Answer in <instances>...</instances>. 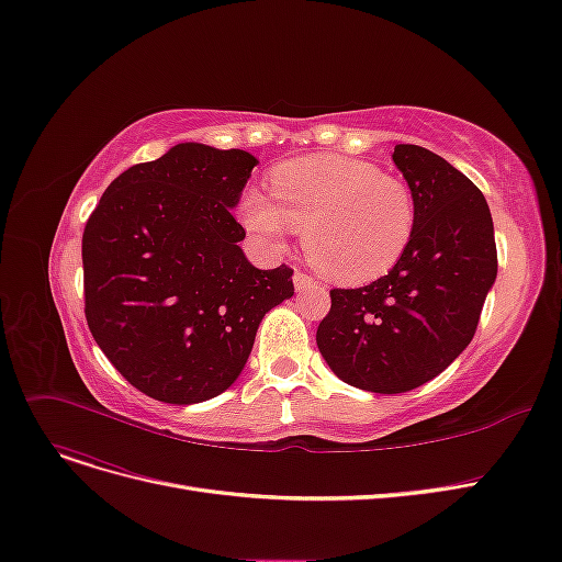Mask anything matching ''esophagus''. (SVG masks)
<instances>
[{"instance_id": "34e87169", "label": "esophagus", "mask_w": 562, "mask_h": 562, "mask_svg": "<svg viewBox=\"0 0 562 562\" xmlns=\"http://www.w3.org/2000/svg\"><path fill=\"white\" fill-rule=\"evenodd\" d=\"M293 281H295V288H297V290H304V288H312V285H316V279H314L312 274H306V272H295Z\"/></svg>"}]
</instances>
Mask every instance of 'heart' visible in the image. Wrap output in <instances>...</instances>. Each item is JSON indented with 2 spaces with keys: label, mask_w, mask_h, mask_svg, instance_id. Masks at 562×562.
Wrapping results in <instances>:
<instances>
[{
  "label": "heart",
  "mask_w": 562,
  "mask_h": 562,
  "mask_svg": "<svg viewBox=\"0 0 562 562\" xmlns=\"http://www.w3.org/2000/svg\"><path fill=\"white\" fill-rule=\"evenodd\" d=\"M274 202L248 192L244 227L272 250L304 232L306 258L337 283L374 281L400 262L416 229L414 192L376 165L316 156L290 160L269 173Z\"/></svg>",
  "instance_id": "1"
}]
</instances>
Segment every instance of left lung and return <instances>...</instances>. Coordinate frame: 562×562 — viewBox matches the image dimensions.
Wrapping results in <instances>:
<instances>
[{"mask_svg": "<svg viewBox=\"0 0 562 562\" xmlns=\"http://www.w3.org/2000/svg\"><path fill=\"white\" fill-rule=\"evenodd\" d=\"M416 229L389 274L330 290L316 344L330 370L362 391L395 395L435 379L472 341L497 277L493 218L481 190L437 153L397 144Z\"/></svg>", "mask_w": 562, "mask_h": 562, "instance_id": "8db88e82", "label": "left lung"}]
</instances>
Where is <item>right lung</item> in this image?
Listing matches in <instances>:
<instances>
[{"label": "right lung", "instance_id": "obj_1", "mask_svg": "<svg viewBox=\"0 0 562 562\" xmlns=\"http://www.w3.org/2000/svg\"><path fill=\"white\" fill-rule=\"evenodd\" d=\"M258 160L177 144L123 171L83 229L90 333L137 391L169 404L221 395L241 374L262 316L293 297V269H258L235 221Z\"/></svg>", "mask_w": 562, "mask_h": 562}]
</instances>
